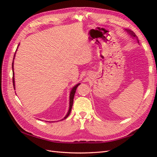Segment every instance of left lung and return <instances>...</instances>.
Listing matches in <instances>:
<instances>
[{
	"mask_svg": "<svg viewBox=\"0 0 157 157\" xmlns=\"http://www.w3.org/2000/svg\"><path fill=\"white\" fill-rule=\"evenodd\" d=\"M129 31V33H130V34H131L133 36H134V37H136V35L134 34V33H133L132 31ZM137 41H138V40H137Z\"/></svg>",
	"mask_w": 157,
	"mask_h": 157,
	"instance_id": "left-lung-1",
	"label": "left lung"
}]
</instances>
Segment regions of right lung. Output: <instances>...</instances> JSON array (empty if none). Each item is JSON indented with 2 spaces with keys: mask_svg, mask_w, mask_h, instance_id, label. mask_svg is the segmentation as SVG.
Returning a JSON list of instances; mask_svg holds the SVG:
<instances>
[{
  "mask_svg": "<svg viewBox=\"0 0 157 157\" xmlns=\"http://www.w3.org/2000/svg\"><path fill=\"white\" fill-rule=\"evenodd\" d=\"M19 46V45H18ZM14 57H15V54H14V56H13V62H12V71H13V78H12V81H13V88L14 89H15V84H14V78H13V59H14ZM80 84H78L76 85L75 86H74L73 88V89L71 90V92L70 93V101H69V111L67 113V115H66V116L64 117L63 119H65L66 118H67L69 115V114L71 111V109H72V107H73V99H74V96L75 94V92H76V90H77V87L78 86V85Z\"/></svg>",
  "mask_w": 157,
  "mask_h": 157,
  "instance_id": "1",
  "label": "right lung"
}]
</instances>
